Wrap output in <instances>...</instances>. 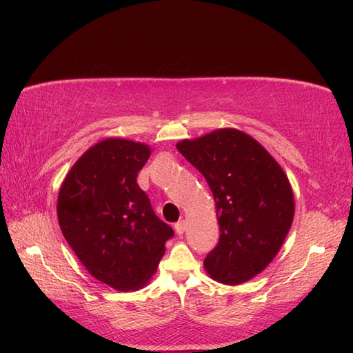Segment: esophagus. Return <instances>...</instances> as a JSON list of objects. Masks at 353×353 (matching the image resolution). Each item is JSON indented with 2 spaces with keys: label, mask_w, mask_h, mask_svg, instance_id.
<instances>
[{
  "label": "esophagus",
  "mask_w": 353,
  "mask_h": 353,
  "mask_svg": "<svg viewBox=\"0 0 353 353\" xmlns=\"http://www.w3.org/2000/svg\"><path fill=\"white\" fill-rule=\"evenodd\" d=\"M174 229H176V232H177L179 235H183L185 230H186V221H185V220L177 221V223L174 224Z\"/></svg>",
  "instance_id": "obj_1"
}]
</instances>
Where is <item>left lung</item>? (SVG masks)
Wrapping results in <instances>:
<instances>
[{
  "mask_svg": "<svg viewBox=\"0 0 353 353\" xmlns=\"http://www.w3.org/2000/svg\"><path fill=\"white\" fill-rule=\"evenodd\" d=\"M212 191L220 241L203 265L212 279L238 285L264 272L288 235L294 194L282 167L238 129H216L177 142Z\"/></svg>",
  "mask_w": 353,
  "mask_h": 353,
  "instance_id": "left-lung-1",
  "label": "left lung"
}]
</instances>
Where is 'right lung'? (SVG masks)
<instances>
[{"label": "right lung", "instance_id": "add662e5", "mask_svg": "<svg viewBox=\"0 0 353 353\" xmlns=\"http://www.w3.org/2000/svg\"><path fill=\"white\" fill-rule=\"evenodd\" d=\"M150 154L142 142L103 139L79 157L59 190L65 239L97 281L118 291L147 285L174 235L137 183Z\"/></svg>", "mask_w": 353, "mask_h": 353}]
</instances>
